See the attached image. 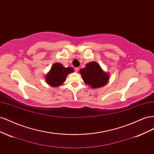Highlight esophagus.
I'll use <instances>...</instances> for the list:
<instances>
[{"mask_svg": "<svg viewBox=\"0 0 154 154\" xmlns=\"http://www.w3.org/2000/svg\"><path fill=\"white\" fill-rule=\"evenodd\" d=\"M79 69H79L78 67H76L75 69H74V71H75L76 72H78L79 71Z\"/></svg>", "mask_w": 154, "mask_h": 154, "instance_id": "obj_1", "label": "esophagus"}]
</instances>
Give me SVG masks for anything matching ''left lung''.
<instances>
[{
  "label": "left lung",
  "mask_w": 154,
  "mask_h": 154,
  "mask_svg": "<svg viewBox=\"0 0 154 154\" xmlns=\"http://www.w3.org/2000/svg\"><path fill=\"white\" fill-rule=\"evenodd\" d=\"M80 73L83 82L92 88L105 86L110 79V74L105 72L96 62L86 63L85 67L80 70Z\"/></svg>",
  "instance_id": "obj_1"
}]
</instances>
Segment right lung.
Instances as JSON below:
<instances>
[{"label": "right lung", "mask_w": 154, "mask_h": 154, "mask_svg": "<svg viewBox=\"0 0 154 154\" xmlns=\"http://www.w3.org/2000/svg\"><path fill=\"white\" fill-rule=\"evenodd\" d=\"M74 72L72 67H65L62 63H54L45 76V82L53 87H58L66 82L69 74Z\"/></svg>", "instance_id": "right-lung-1"}]
</instances>
